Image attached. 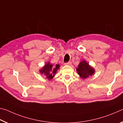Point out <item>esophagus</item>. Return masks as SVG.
Segmentation results:
<instances>
[{
    "label": "esophagus",
    "instance_id": "obj_1",
    "mask_svg": "<svg viewBox=\"0 0 123 123\" xmlns=\"http://www.w3.org/2000/svg\"><path fill=\"white\" fill-rule=\"evenodd\" d=\"M71 64H72V63L71 62H67V63H65V65H71Z\"/></svg>",
    "mask_w": 123,
    "mask_h": 123
}]
</instances>
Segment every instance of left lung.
I'll return each mask as SVG.
<instances>
[{"label": "left lung", "instance_id": "1", "mask_svg": "<svg viewBox=\"0 0 123 123\" xmlns=\"http://www.w3.org/2000/svg\"><path fill=\"white\" fill-rule=\"evenodd\" d=\"M76 70L80 77L84 79L92 76L95 72L94 68L90 66L85 60L80 62Z\"/></svg>", "mask_w": 123, "mask_h": 123}]
</instances>
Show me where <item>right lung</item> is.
Listing matches in <instances>:
<instances>
[{"label":"right lung","mask_w":123,"mask_h":123,"mask_svg":"<svg viewBox=\"0 0 123 123\" xmlns=\"http://www.w3.org/2000/svg\"><path fill=\"white\" fill-rule=\"evenodd\" d=\"M59 67L60 66L58 64L56 65L55 66H53L49 63V62H48L45 64L43 69L40 70V72L45 75L48 80H51L55 76V74Z\"/></svg>","instance_id":"obj_1"}]
</instances>
